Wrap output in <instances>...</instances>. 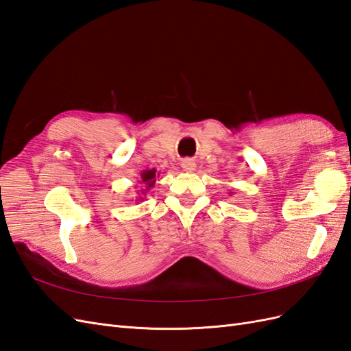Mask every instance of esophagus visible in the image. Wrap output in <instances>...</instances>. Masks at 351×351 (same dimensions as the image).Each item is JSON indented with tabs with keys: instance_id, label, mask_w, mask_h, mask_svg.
<instances>
[{
	"instance_id": "obj_1",
	"label": "esophagus",
	"mask_w": 351,
	"mask_h": 351,
	"mask_svg": "<svg viewBox=\"0 0 351 351\" xmlns=\"http://www.w3.org/2000/svg\"><path fill=\"white\" fill-rule=\"evenodd\" d=\"M182 168L184 169V171H189V173H192V171H195L196 169V162L193 161V159H183L182 161Z\"/></svg>"
}]
</instances>
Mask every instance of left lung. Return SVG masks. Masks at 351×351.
<instances>
[{"instance_id":"obj_1","label":"left lung","mask_w":351,"mask_h":351,"mask_svg":"<svg viewBox=\"0 0 351 351\" xmlns=\"http://www.w3.org/2000/svg\"><path fill=\"white\" fill-rule=\"evenodd\" d=\"M230 195H232V192H230Z\"/></svg>"}]
</instances>
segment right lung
Segmentation results:
<instances>
[{
    "mask_svg": "<svg viewBox=\"0 0 351 351\" xmlns=\"http://www.w3.org/2000/svg\"><path fill=\"white\" fill-rule=\"evenodd\" d=\"M158 176H159V173L156 171L155 168L145 169V171L141 173L139 183L142 184V189H141V193H139V197H137V200H143V196L147 193V190H149L151 187H154Z\"/></svg>",
    "mask_w": 351,
    "mask_h": 351,
    "instance_id": "obj_1",
    "label": "right lung"
}]
</instances>
